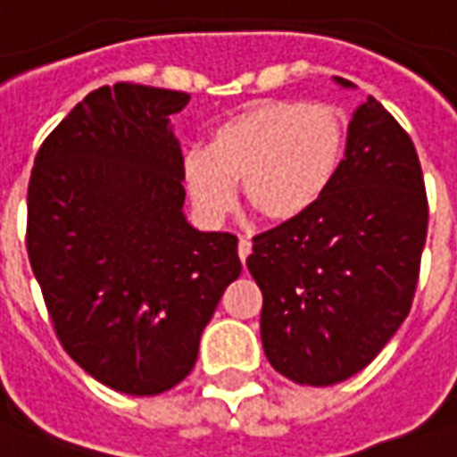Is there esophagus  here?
Returning <instances> with one entry per match:
<instances>
[{
	"label": "esophagus",
	"mask_w": 457,
	"mask_h": 457,
	"mask_svg": "<svg viewBox=\"0 0 457 457\" xmlns=\"http://www.w3.org/2000/svg\"><path fill=\"white\" fill-rule=\"evenodd\" d=\"M248 256H251V241H248V238H241V241H238V259H241V263H246Z\"/></svg>",
	"instance_id": "1"
}]
</instances>
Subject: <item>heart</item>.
Listing matches in <instances>:
<instances>
[{"label": "heart", "instance_id": "obj_1", "mask_svg": "<svg viewBox=\"0 0 457 457\" xmlns=\"http://www.w3.org/2000/svg\"><path fill=\"white\" fill-rule=\"evenodd\" d=\"M343 146L345 129L336 109L263 99L226 116L211 131L206 151H187L181 181L206 219L234 209V184L244 181L248 209L263 221L286 223L326 196Z\"/></svg>", "mask_w": 457, "mask_h": 457}]
</instances>
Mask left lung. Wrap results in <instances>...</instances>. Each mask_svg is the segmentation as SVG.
<instances>
[{"label": "left lung", "instance_id": "left-lung-1", "mask_svg": "<svg viewBox=\"0 0 457 457\" xmlns=\"http://www.w3.org/2000/svg\"><path fill=\"white\" fill-rule=\"evenodd\" d=\"M426 234L413 141L368 96L348 124L326 196L253 238L246 266L263 294L261 341L270 366L301 386H333L363 370L411 311Z\"/></svg>", "mask_w": 457, "mask_h": 457}]
</instances>
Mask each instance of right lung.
<instances>
[{
    "label": "right lung",
    "instance_id": "add662e5",
    "mask_svg": "<svg viewBox=\"0 0 457 457\" xmlns=\"http://www.w3.org/2000/svg\"><path fill=\"white\" fill-rule=\"evenodd\" d=\"M188 94L141 84L84 96L44 138L27 191V251L64 351L127 395L187 378L238 238L184 216L181 146L169 119Z\"/></svg>",
    "mask_w": 457,
    "mask_h": 457
}]
</instances>
